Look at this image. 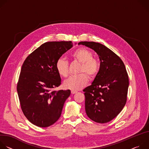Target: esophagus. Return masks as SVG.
Segmentation results:
<instances>
[{"mask_svg":"<svg viewBox=\"0 0 149 149\" xmlns=\"http://www.w3.org/2000/svg\"><path fill=\"white\" fill-rule=\"evenodd\" d=\"M77 91H75V90H71V94H75L77 93Z\"/></svg>","mask_w":149,"mask_h":149,"instance_id":"34e87169","label":"esophagus"}]
</instances>
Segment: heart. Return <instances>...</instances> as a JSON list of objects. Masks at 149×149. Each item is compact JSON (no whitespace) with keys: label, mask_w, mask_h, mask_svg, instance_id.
<instances>
[{"label":"heart","mask_w":149,"mask_h":149,"mask_svg":"<svg viewBox=\"0 0 149 149\" xmlns=\"http://www.w3.org/2000/svg\"><path fill=\"white\" fill-rule=\"evenodd\" d=\"M71 57L81 63L79 72L84 73L70 77L63 82V86L67 89L75 91L86 86L88 82L86 74L91 79L97 76L100 70L101 63L98 58L93 57V52L91 50L84 47L75 50L72 53ZM55 67L61 76L67 77L68 75L69 63L65 58H59L56 62Z\"/></svg>","instance_id":"1"}]
</instances>
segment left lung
Segmentation results:
<instances>
[{
    "label": "left lung",
    "mask_w": 149,
    "mask_h": 149,
    "mask_svg": "<svg viewBox=\"0 0 149 149\" xmlns=\"http://www.w3.org/2000/svg\"><path fill=\"white\" fill-rule=\"evenodd\" d=\"M99 56L100 70L90 86L85 88L87 116L98 123L114 119L125 105L129 86L128 74L121 58L111 49L95 42H80Z\"/></svg>",
    "instance_id": "1"
}]
</instances>
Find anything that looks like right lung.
<instances>
[{
    "instance_id": "add662e5",
    "label": "right lung",
    "mask_w": 149,
    "mask_h": 149,
    "mask_svg": "<svg viewBox=\"0 0 149 149\" xmlns=\"http://www.w3.org/2000/svg\"><path fill=\"white\" fill-rule=\"evenodd\" d=\"M72 47L71 41L48 42L29 54L21 68L17 91L21 109L33 124L47 127L60 117L71 91L54 89L61 79L56 61Z\"/></svg>"
}]
</instances>
